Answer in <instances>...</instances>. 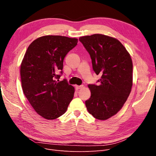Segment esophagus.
Instances as JSON below:
<instances>
[{
	"instance_id": "esophagus-1",
	"label": "esophagus",
	"mask_w": 156,
	"mask_h": 156,
	"mask_svg": "<svg viewBox=\"0 0 156 156\" xmlns=\"http://www.w3.org/2000/svg\"><path fill=\"white\" fill-rule=\"evenodd\" d=\"M83 87V85H81V86H75V89L76 90H79V89H81V88H82Z\"/></svg>"
}]
</instances>
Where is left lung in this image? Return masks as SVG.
<instances>
[{
  "mask_svg": "<svg viewBox=\"0 0 156 156\" xmlns=\"http://www.w3.org/2000/svg\"><path fill=\"white\" fill-rule=\"evenodd\" d=\"M90 55L99 85L88 84L91 96L85 101L95 119H109L123 107L133 85V63L129 53L115 37L100 34L79 37Z\"/></svg>",
  "mask_w": 156,
  "mask_h": 156,
  "instance_id": "8db88e82",
  "label": "left lung"
}]
</instances>
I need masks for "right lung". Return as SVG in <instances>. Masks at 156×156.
<instances>
[{
  "mask_svg": "<svg viewBox=\"0 0 156 156\" xmlns=\"http://www.w3.org/2000/svg\"><path fill=\"white\" fill-rule=\"evenodd\" d=\"M77 42L62 36H41L30 44L22 60L23 91L35 111L47 120L64 114L73 98L74 87L58 79L64 57Z\"/></svg>",
  "mask_w": 156,
  "mask_h": 156,
  "instance_id": "right-lung-1",
  "label": "right lung"
}]
</instances>
